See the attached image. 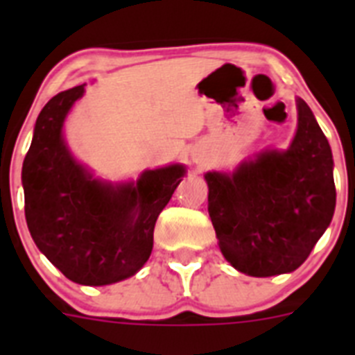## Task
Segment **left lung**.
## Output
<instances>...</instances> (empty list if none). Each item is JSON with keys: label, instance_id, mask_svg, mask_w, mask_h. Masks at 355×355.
Listing matches in <instances>:
<instances>
[{"label": "left lung", "instance_id": "8db88e82", "mask_svg": "<svg viewBox=\"0 0 355 355\" xmlns=\"http://www.w3.org/2000/svg\"><path fill=\"white\" fill-rule=\"evenodd\" d=\"M286 150H263L233 174L208 172V211L224 258L252 277L297 270L336 208L332 153L306 101Z\"/></svg>", "mask_w": 355, "mask_h": 355}]
</instances>
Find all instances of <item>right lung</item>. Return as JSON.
Masks as SVG:
<instances>
[{"instance_id": "add662e5", "label": "right lung", "mask_w": 355, "mask_h": 355, "mask_svg": "<svg viewBox=\"0 0 355 355\" xmlns=\"http://www.w3.org/2000/svg\"><path fill=\"white\" fill-rule=\"evenodd\" d=\"M85 85L56 94L35 122L23 163L24 215L40 252L67 279L105 286L146 265L153 233L184 175L183 165L146 171L137 183L94 180L72 158L62 135L69 110Z\"/></svg>"}]
</instances>
